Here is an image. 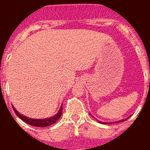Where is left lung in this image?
I'll list each match as a JSON object with an SVG mask.
<instances>
[{"mask_svg":"<svg viewBox=\"0 0 150 150\" xmlns=\"http://www.w3.org/2000/svg\"><path fill=\"white\" fill-rule=\"evenodd\" d=\"M128 118L129 117H128L127 119H128ZM127 119H125V120H120V121H118V122H124V121H125V120H127ZM98 122L101 123V124H111V123H112V122H99V121H98Z\"/></svg>","mask_w":150,"mask_h":150,"instance_id":"1","label":"left lung"}]
</instances>
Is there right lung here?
Listing matches in <instances>:
<instances>
[{"mask_svg":"<svg viewBox=\"0 0 150 150\" xmlns=\"http://www.w3.org/2000/svg\"><path fill=\"white\" fill-rule=\"evenodd\" d=\"M13 110H14V112H15V113L16 114V116H18V117L20 118L22 121L28 123V124L30 125H33V126L36 127H47L49 126V125H51L54 124L57 120L60 119L62 113V106H61L59 112H57V114L54 115V116H52V117L43 119V120H42V119H38V120H37V119H30V118L27 117V116H23L22 114L19 113V112L15 109V107H13Z\"/></svg>","mask_w":150,"mask_h":150,"instance_id":"add662e5","label":"right lung"}]
</instances>
